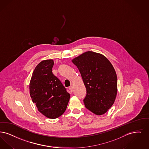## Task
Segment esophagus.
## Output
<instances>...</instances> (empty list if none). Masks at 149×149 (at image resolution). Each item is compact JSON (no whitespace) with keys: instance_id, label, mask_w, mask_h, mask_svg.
<instances>
[{"instance_id":"esophagus-1","label":"esophagus","mask_w":149,"mask_h":149,"mask_svg":"<svg viewBox=\"0 0 149 149\" xmlns=\"http://www.w3.org/2000/svg\"><path fill=\"white\" fill-rule=\"evenodd\" d=\"M69 90H70V92H72L73 91V86H70V87H69Z\"/></svg>"}]
</instances>
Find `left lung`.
<instances>
[{
  "mask_svg": "<svg viewBox=\"0 0 149 149\" xmlns=\"http://www.w3.org/2000/svg\"><path fill=\"white\" fill-rule=\"evenodd\" d=\"M72 62L81 74L87 94L85 107L97 115L105 113L115 101L117 78L113 65L104 55L96 52H84Z\"/></svg>",
  "mask_w": 149,
  "mask_h": 149,
  "instance_id": "obj_1",
  "label": "left lung"
}]
</instances>
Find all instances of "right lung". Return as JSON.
<instances>
[{"mask_svg":"<svg viewBox=\"0 0 149 149\" xmlns=\"http://www.w3.org/2000/svg\"><path fill=\"white\" fill-rule=\"evenodd\" d=\"M54 61L40 62L33 72L29 84L30 96L38 110L51 119L61 116L66 110L70 95L52 73Z\"/></svg>","mask_w":149,"mask_h":149,"instance_id":"1","label":"right lung"}]
</instances>
